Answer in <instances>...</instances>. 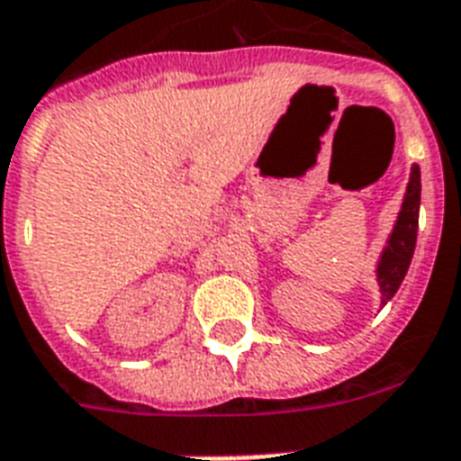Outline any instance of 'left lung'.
I'll return each mask as SVG.
<instances>
[{
  "instance_id": "left-lung-1",
  "label": "left lung",
  "mask_w": 461,
  "mask_h": 461,
  "mask_svg": "<svg viewBox=\"0 0 461 461\" xmlns=\"http://www.w3.org/2000/svg\"><path fill=\"white\" fill-rule=\"evenodd\" d=\"M418 212H420V168L412 166L401 212H398L393 231H391L376 266V281L384 305L393 298L408 274L412 251H415V240H418Z\"/></svg>"
}]
</instances>
